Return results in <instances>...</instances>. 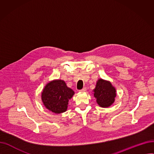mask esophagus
<instances>
[{"mask_svg":"<svg viewBox=\"0 0 154 154\" xmlns=\"http://www.w3.org/2000/svg\"><path fill=\"white\" fill-rule=\"evenodd\" d=\"M86 91V88L85 87H84V88H83L82 89H81V90H79V92H85Z\"/></svg>","mask_w":154,"mask_h":154,"instance_id":"esophagus-1","label":"esophagus"}]
</instances>
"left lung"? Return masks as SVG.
Segmentation results:
<instances>
[{"label":"left lung","instance_id":"obj_1","mask_svg":"<svg viewBox=\"0 0 154 154\" xmlns=\"http://www.w3.org/2000/svg\"><path fill=\"white\" fill-rule=\"evenodd\" d=\"M94 92L96 101L100 107H108L114 102L116 91L110 82L99 79Z\"/></svg>","mask_w":154,"mask_h":154}]
</instances>
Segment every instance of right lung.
I'll return each mask as SVG.
<instances>
[{"mask_svg":"<svg viewBox=\"0 0 154 154\" xmlns=\"http://www.w3.org/2000/svg\"><path fill=\"white\" fill-rule=\"evenodd\" d=\"M74 92L69 88L66 82L55 80L48 83L42 92V100L45 107L55 114L67 110L69 100Z\"/></svg>","mask_w":154,"mask_h":154,"instance_id":"add662e5","label":"right lung"}]
</instances>
